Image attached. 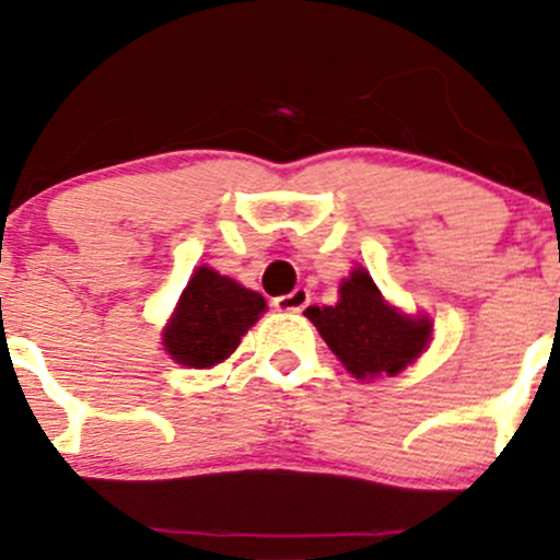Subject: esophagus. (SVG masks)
I'll list each match as a JSON object with an SVG mask.
<instances>
[{
  "label": "esophagus",
  "mask_w": 560,
  "mask_h": 560,
  "mask_svg": "<svg viewBox=\"0 0 560 560\" xmlns=\"http://www.w3.org/2000/svg\"><path fill=\"white\" fill-rule=\"evenodd\" d=\"M308 301H312V295H308V290H303V287H298V290L290 292V295L276 298L273 306L279 308V312H287V314H301L303 308L308 306Z\"/></svg>",
  "instance_id": "1"
}]
</instances>
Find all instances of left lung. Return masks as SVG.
I'll return each mask as SVG.
<instances>
[{
	"instance_id": "1",
	"label": "left lung",
	"mask_w": 560,
	"mask_h": 560,
	"mask_svg": "<svg viewBox=\"0 0 560 560\" xmlns=\"http://www.w3.org/2000/svg\"><path fill=\"white\" fill-rule=\"evenodd\" d=\"M306 316L354 380L400 374L425 352L433 332L428 316L389 306L365 268L341 281L336 306H308Z\"/></svg>"
}]
</instances>
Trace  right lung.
<instances>
[{"instance_id":"obj_1","label":"right lung","mask_w":560,"mask_h":560,"mask_svg":"<svg viewBox=\"0 0 560 560\" xmlns=\"http://www.w3.org/2000/svg\"><path fill=\"white\" fill-rule=\"evenodd\" d=\"M265 308L259 292L200 265L162 330L165 352L186 369H211L238 349Z\"/></svg>"}]
</instances>
